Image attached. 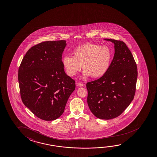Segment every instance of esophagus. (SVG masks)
I'll return each instance as SVG.
<instances>
[{"label": "esophagus", "instance_id": "1", "mask_svg": "<svg viewBox=\"0 0 157 157\" xmlns=\"http://www.w3.org/2000/svg\"><path fill=\"white\" fill-rule=\"evenodd\" d=\"M77 86H80V87H82V86H83V84H82V83H81V82H77Z\"/></svg>", "mask_w": 157, "mask_h": 157}]
</instances>
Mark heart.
I'll return each instance as SVG.
<instances>
[{"mask_svg":"<svg viewBox=\"0 0 157 157\" xmlns=\"http://www.w3.org/2000/svg\"><path fill=\"white\" fill-rule=\"evenodd\" d=\"M112 57V52L107 46L86 43L75 48L73 56H64L62 64L71 77L77 75L82 66L83 77L91 75L94 78H99L108 72Z\"/></svg>","mask_w":157,"mask_h":157,"instance_id":"1","label":"heart"}]
</instances>
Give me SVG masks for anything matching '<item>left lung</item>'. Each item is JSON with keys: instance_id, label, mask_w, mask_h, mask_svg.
I'll list each match as a JSON object with an SVG mask.
<instances>
[{"instance_id": "1", "label": "left lung", "mask_w": 157, "mask_h": 157, "mask_svg": "<svg viewBox=\"0 0 157 157\" xmlns=\"http://www.w3.org/2000/svg\"><path fill=\"white\" fill-rule=\"evenodd\" d=\"M104 39L114 44V55L106 74L86 84L87 102L96 117L108 120L121 115L133 100L137 69L134 57L123 41Z\"/></svg>"}]
</instances>
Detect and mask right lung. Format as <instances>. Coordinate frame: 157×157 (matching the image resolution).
Segmentation results:
<instances>
[{"instance_id":"1","label":"right lung","mask_w":157,"mask_h":157,"mask_svg":"<svg viewBox=\"0 0 157 157\" xmlns=\"http://www.w3.org/2000/svg\"><path fill=\"white\" fill-rule=\"evenodd\" d=\"M66 40L44 41L27 52L18 69L22 101L39 118H59L75 89L64 72L62 55Z\"/></svg>"}]
</instances>
